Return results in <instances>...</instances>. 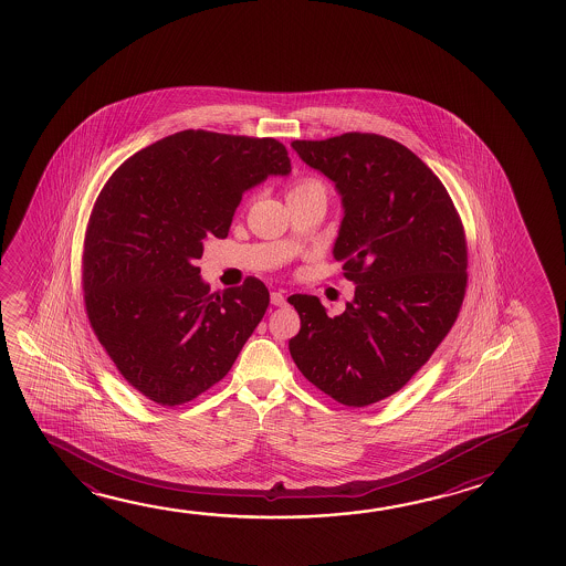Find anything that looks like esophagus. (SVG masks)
<instances>
[{
    "instance_id": "obj_1",
    "label": "esophagus",
    "mask_w": 566,
    "mask_h": 566,
    "mask_svg": "<svg viewBox=\"0 0 566 566\" xmlns=\"http://www.w3.org/2000/svg\"><path fill=\"white\" fill-rule=\"evenodd\" d=\"M270 302H272V306H284L286 304V296H284V292H272Z\"/></svg>"
}]
</instances>
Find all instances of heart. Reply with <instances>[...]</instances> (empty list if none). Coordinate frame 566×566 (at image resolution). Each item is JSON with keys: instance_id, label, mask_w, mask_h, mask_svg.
<instances>
[{"instance_id": "b5f03b06", "label": "heart", "mask_w": 566, "mask_h": 566, "mask_svg": "<svg viewBox=\"0 0 566 566\" xmlns=\"http://www.w3.org/2000/svg\"><path fill=\"white\" fill-rule=\"evenodd\" d=\"M314 184H319V181H315V179H300L294 186L290 187V193H294V191L302 189V187L314 186Z\"/></svg>"}]
</instances>
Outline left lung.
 Wrapping results in <instances>:
<instances>
[{
	"mask_svg": "<svg viewBox=\"0 0 566 566\" xmlns=\"http://www.w3.org/2000/svg\"><path fill=\"white\" fill-rule=\"evenodd\" d=\"M307 166L335 181L345 217L334 256L355 297L329 317L294 294L297 369L345 407L402 389L452 329L468 286V242L452 197L432 169L395 139L347 132L292 142Z\"/></svg>",
	"mask_w": 566,
	"mask_h": 566,
	"instance_id": "obj_1",
	"label": "left lung"
}]
</instances>
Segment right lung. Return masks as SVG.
<instances>
[{
    "label": "right lung",
    "mask_w": 566,
    "mask_h": 566,
    "mask_svg": "<svg viewBox=\"0 0 566 566\" xmlns=\"http://www.w3.org/2000/svg\"><path fill=\"white\" fill-rule=\"evenodd\" d=\"M290 169L279 139L184 130L139 149L104 184L84 232V310L146 399L179 407L231 371L269 287L249 276L211 294L195 262L207 237L229 234L247 189Z\"/></svg>",
    "instance_id": "right-lung-1"
}]
</instances>
